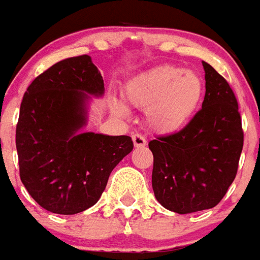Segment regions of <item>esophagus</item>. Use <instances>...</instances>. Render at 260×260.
Segmentation results:
<instances>
[{
    "label": "esophagus",
    "mask_w": 260,
    "mask_h": 260,
    "mask_svg": "<svg viewBox=\"0 0 260 260\" xmlns=\"http://www.w3.org/2000/svg\"><path fill=\"white\" fill-rule=\"evenodd\" d=\"M133 142H134V146L137 147V148L144 147L147 143L146 138H144L142 134H133Z\"/></svg>",
    "instance_id": "esophagus-1"
}]
</instances>
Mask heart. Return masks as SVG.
Listing matches in <instances>:
<instances>
[{
    "mask_svg": "<svg viewBox=\"0 0 260 260\" xmlns=\"http://www.w3.org/2000/svg\"><path fill=\"white\" fill-rule=\"evenodd\" d=\"M206 83L199 73L180 66L162 65L146 71L126 87V100L147 110V121L160 133H173L189 122L204 96ZM117 113L125 108L113 103Z\"/></svg>",
    "mask_w": 260,
    "mask_h": 260,
    "instance_id": "obj_1",
    "label": "heart"
}]
</instances>
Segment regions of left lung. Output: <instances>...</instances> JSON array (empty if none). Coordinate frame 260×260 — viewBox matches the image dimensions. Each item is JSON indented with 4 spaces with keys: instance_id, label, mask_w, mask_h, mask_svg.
<instances>
[{
    "instance_id": "8db88e82",
    "label": "left lung",
    "mask_w": 260,
    "mask_h": 260,
    "mask_svg": "<svg viewBox=\"0 0 260 260\" xmlns=\"http://www.w3.org/2000/svg\"><path fill=\"white\" fill-rule=\"evenodd\" d=\"M203 68L206 95L202 109L185 127L148 143L156 199L167 210L182 215L220 203L236 178L243 147L233 89L210 63L203 62Z\"/></svg>"
}]
</instances>
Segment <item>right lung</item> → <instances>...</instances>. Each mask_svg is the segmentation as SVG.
<instances>
[{
    "label": "right lung",
    "instance_id": "obj_1",
    "mask_svg": "<svg viewBox=\"0 0 260 260\" xmlns=\"http://www.w3.org/2000/svg\"><path fill=\"white\" fill-rule=\"evenodd\" d=\"M87 93H104L91 57L57 62L32 80L23 96L15 133L19 176L40 207L74 215L102 197L110 173L127 153L132 138L83 133Z\"/></svg>",
    "mask_w": 260,
    "mask_h": 260
}]
</instances>
